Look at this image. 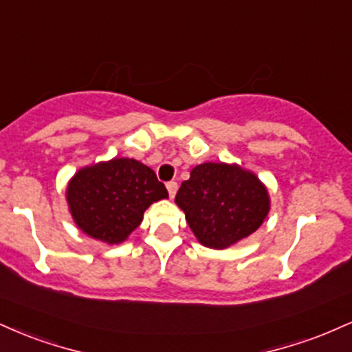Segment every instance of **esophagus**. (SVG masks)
<instances>
[{
	"label": "esophagus",
	"mask_w": 352,
	"mask_h": 352,
	"mask_svg": "<svg viewBox=\"0 0 352 352\" xmlns=\"http://www.w3.org/2000/svg\"><path fill=\"white\" fill-rule=\"evenodd\" d=\"M177 188H179V185H177V182H168V184H167V190H168V195H170V199H173V197H175Z\"/></svg>",
	"instance_id": "esophagus-1"
}]
</instances>
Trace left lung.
I'll use <instances>...</instances> for the list:
<instances>
[{
    "label": "left lung",
    "instance_id": "obj_1",
    "mask_svg": "<svg viewBox=\"0 0 352 352\" xmlns=\"http://www.w3.org/2000/svg\"><path fill=\"white\" fill-rule=\"evenodd\" d=\"M175 204L204 246L228 248L260 228L270 212L268 190L252 172L228 164H200L180 185Z\"/></svg>",
    "mask_w": 352,
    "mask_h": 352
}]
</instances>
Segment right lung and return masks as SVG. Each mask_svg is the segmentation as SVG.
<instances>
[{
	"label": "right lung",
	"mask_w": 352,
	"mask_h": 352,
	"mask_svg": "<svg viewBox=\"0 0 352 352\" xmlns=\"http://www.w3.org/2000/svg\"><path fill=\"white\" fill-rule=\"evenodd\" d=\"M66 195L71 215L86 235L117 245L139 227L145 210L167 199L168 192L151 167L122 157L80 168Z\"/></svg>",
	"instance_id": "add662e5"
}]
</instances>
